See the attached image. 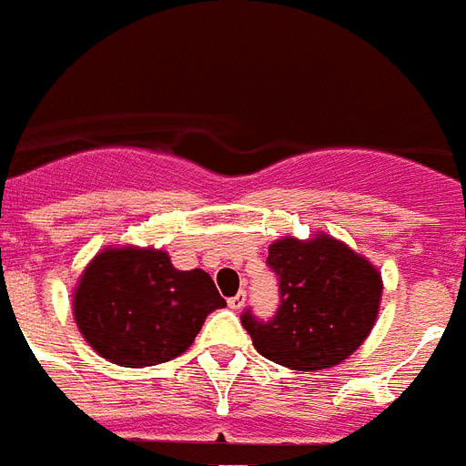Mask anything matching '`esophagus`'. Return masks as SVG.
I'll return each instance as SVG.
<instances>
[{
    "mask_svg": "<svg viewBox=\"0 0 466 466\" xmlns=\"http://www.w3.org/2000/svg\"><path fill=\"white\" fill-rule=\"evenodd\" d=\"M244 303H247V293H244V290H239L237 296L227 300V305H229L232 310H241V308H244Z\"/></svg>",
    "mask_w": 466,
    "mask_h": 466,
    "instance_id": "obj_1",
    "label": "esophagus"
}]
</instances>
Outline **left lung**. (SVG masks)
Returning a JSON list of instances; mask_svg holds the SVG:
<instances>
[{
	"label": "left lung",
	"instance_id": "1",
	"mask_svg": "<svg viewBox=\"0 0 466 466\" xmlns=\"http://www.w3.org/2000/svg\"><path fill=\"white\" fill-rule=\"evenodd\" d=\"M268 266L280 279L276 318H241L261 357L293 371H319L360 350L374 329L383 293L381 271L367 257L318 232L310 239L273 241Z\"/></svg>",
	"mask_w": 466,
	"mask_h": 466
}]
</instances>
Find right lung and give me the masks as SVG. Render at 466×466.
<instances>
[{
	"mask_svg": "<svg viewBox=\"0 0 466 466\" xmlns=\"http://www.w3.org/2000/svg\"><path fill=\"white\" fill-rule=\"evenodd\" d=\"M202 268L177 271L168 251L105 247L77 279L73 318L99 357L129 369L170 361L195 342L209 312L225 308Z\"/></svg>",
	"mask_w": 466,
	"mask_h": 466,
	"instance_id": "add662e5",
	"label": "right lung"
}]
</instances>
